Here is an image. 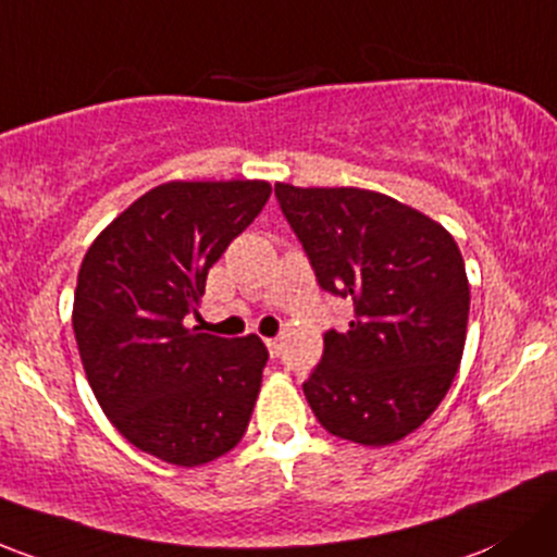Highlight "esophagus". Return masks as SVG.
<instances>
[{
  "instance_id": "34e87169",
  "label": "esophagus",
  "mask_w": 557,
  "mask_h": 557,
  "mask_svg": "<svg viewBox=\"0 0 557 557\" xmlns=\"http://www.w3.org/2000/svg\"><path fill=\"white\" fill-rule=\"evenodd\" d=\"M263 342H267L269 355H272V357L280 355V338H277V336H274V338H263Z\"/></svg>"
}]
</instances>
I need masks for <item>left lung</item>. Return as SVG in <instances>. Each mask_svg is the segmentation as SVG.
<instances>
[{
	"label": "left lung",
	"mask_w": 557,
	"mask_h": 557,
	"mask_svg": "<svg viewBox=\"0 0 557 557\" xmlns=\"http://www.w3.org/2000/svg\"><path fill=\"white\" fill-rule=\"evenodd\" d=\"M274 197L320 288L355 307L347 331L323 336L304 395L331 435L397 443L430 419L459 371L465 259L441 224L379 191L277 184Z\"/></svg>",
	"instance_id": "1"
}]
</instances>
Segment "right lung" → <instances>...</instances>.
<instances>
[{
  "mask_svg": "<svg viewBox=\"0 0 557 557\" xmlns=\"http://www.w3.org/2000/svg\"><path fill=\"white\" fill-rule=\"evenodd\" d=\"M267 181H171L96 237L74 290V338L98 406L133 446L178 467L243 441L269 352L259 336L186 327L208 269L267 205Z\"/></svg>",
  "mask_w": 557,
  "mask_h": 557,
  "instance_id": "add662e5",
  "label": "right lung"
}]
</instances>
